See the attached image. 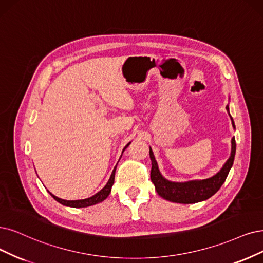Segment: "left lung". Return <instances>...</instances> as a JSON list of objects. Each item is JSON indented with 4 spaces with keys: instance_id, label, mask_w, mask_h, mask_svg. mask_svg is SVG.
<instances>
[{
    "instance_id": "obj_1",
    "label": "left lung",
    "mask_w": 263,
    "mask_h": 263,
    "mask_svg": "<svg viewBox=\"0 0 263 263\" xmlns=\"http://www.w3.org/2000/svg\"><path fill=\"white\" fill-rule=\"evenodd\" d=\"M227 110L229 111V106H227ZM230 117L232 120L233 128L235 129V124L234 121H233L232 116L230 115ZM236 142L235 138H233L231 156L224 163V166H223L222 169L217 174H215V176L203 180H193L187 182H171L161 176V173L158 169L157 161L155 159L154 153L149 147V157L152 160V182L154 183L158 195L169 201L179 203H195L198 201L206 200L210 198L212 195H215L222 186V184L227 180L228 174L233 166V162H234Z\"/></svg>"
}]
</instances>
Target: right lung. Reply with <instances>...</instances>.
I'll use <instances>...</instances> for the list:
<instances>
[{"label":"right lung","instance_id":"right-lung-1","mask_svg":"<svg viewBox=\"0 0 263 263\" xmlns=\"http://www.w3.org/2000/svg\"><path fill=\"white\" fill-rule=\"evenodd\" d=\"M131 143V142H130ZM126 144L125 147L123 148L122 153L124 152V149L129 146L130 145ZM122 156V155H121ZM116 169H117V166L114 168L112 170V173L111 176L108 180V182H107L106 185L100 191L97 192L95 195H93L92 197H89V198H85V199H78V200H66V199H62V198H58L56 197L55 195H53L52 193H50L51 195L53 196V198L55 200H57L60 203H62V205L64 206H67V207H73V208H83V207H89V206H93V205H96V203L99 202H102L103 200H105L107 197H108V195L110 194V191H111V186L114 184V181H115V172H116Z\"/></svg>","mask_w":263,"mask_h":263}]
</instances>
